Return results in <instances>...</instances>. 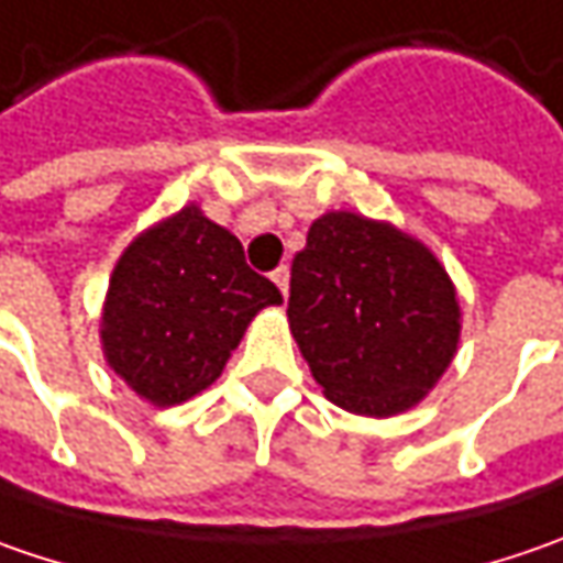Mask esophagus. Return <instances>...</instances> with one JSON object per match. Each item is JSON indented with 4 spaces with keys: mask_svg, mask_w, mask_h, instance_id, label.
I'll use <instances>...</instances> for the list:
<instances>
[{
    "mask_svg": "<svg viewBox=\"0 0 563 563\" xmlns=\"http://www.w3.org/2000/svg\"><path fill=\"white\" fill-rule=\"evenodd\" d=\"M271 280L277 283V286H280V292L286 296V292H289V267H286V264H280V267L271 274Z\"/></svg>",
    "mask_w": 563,
    "mask_h": 563,
    "instance_id": "obj_1",
    "label": "esophagus"
}]
</instances>
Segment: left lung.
I'll list each match as a JSON object with an SVG mask.
<instances>
[{
  "instance_id": "left-lung-1",
  "label": "left lung",
  "mask_w": 563,
  "mask_h": 563,
  "mask_svg": "<svg viewBox=\"0 0 563 563\" xmlns=\"http://www.w3.org/2000/svg\"><path fill=\"white\" fill-rule=\"evenodd\" d=\"M289 330L330 404L387 419L426 397L460 343L448 271L394 223L330 210L292 257Z\"/></svg>"
}]
</instances>
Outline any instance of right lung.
<instances>
[{
	"label": "right lung",
	"instance_id": "1",
	"mask_svg": "<svg viewBox=\"0 0 563 563\" xmlns=\"http://www.w3.org/2000/svg\"><path fill=\"white\" fill-rule=\"evenodd\" d=\"M280 302V289L245 264L242 242L188 205L115 261L103 355L147 404H185L220 378L257 311Z\"/></svg>",
	"mask_w": 563,
	"mask_h": 563
}]
</instances>
